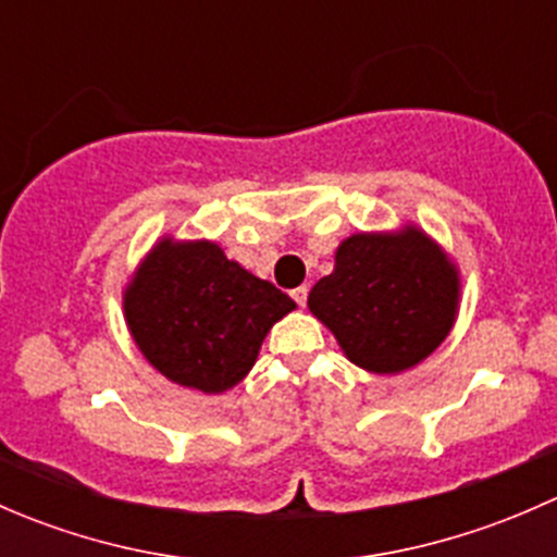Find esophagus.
<instances>
[{
	"label": "esophagus",
	"mask_w": 557,
	"mask_h": 557,
	"mask_svg": "<svg viewBox=\"0 0 557 557\" xmlns=\"http://www.w3.org/2000/svg\"><path fill=\"white\" fill-rule=\"evenodd\" d=\"M307 294H310V290H307V285H301V288L290 290V296H294V301H296V305H299V307L307 305Z\"/></svg>",
	"instance_id": "obj_1"
}]
</instances>
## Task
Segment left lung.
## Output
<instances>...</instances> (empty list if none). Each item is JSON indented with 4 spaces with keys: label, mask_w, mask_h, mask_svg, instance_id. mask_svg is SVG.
<instances>
[{
    "label": "left lung",
    "mask_w": 557,
    "mask_h": 557,
    "mask_svg": "<svg viewBox=\"0 0 557 557\" xmlns=\"http://www.w3.org/2000/svg\"><path fill=\"white\" fill-rule=\"evenodd\" d=\"M458 305V267L414 223L347 237L334 272L307 299L347 361L372 374H401L425 361L453 331Z\"/></svg>",
    "instance_id": "obj_1"
}]
</instances>
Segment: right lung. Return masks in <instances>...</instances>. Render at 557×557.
<instances>
[{
    "label": "right lung",
    "instance_id": "right-lung-1",
    "mask_svg": "<svg viewBox=\"0 0 557 557\" xmlns=\"http://www.w3.org/2000/svg\"><path fill=\"white\" fill-rule=\"evenodd\" d=\"M294 299L226 258L210 239L166 234L123 288V318L145 361L207 396L232 391Z\"/></svg>",
    "mask_w": 557,
    "mask_h": 557
}]
</instances>
